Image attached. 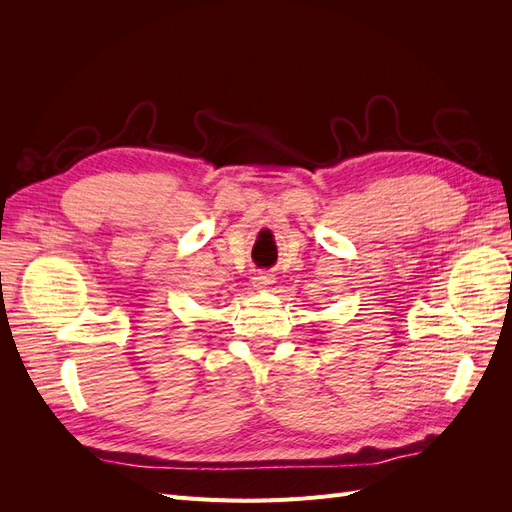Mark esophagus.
<instances>
[{"mask_svg": "<svg viewBox=\"0 0 512 512\" xmlns=\"http://www.w3.org/2000/svg\"><path fill=\"white\" fill-rule=\"evenodd\" d=\"M252 284H254V288H258V290H269V288L275 284V277H273L271 273H267V271H260V273H256V275L252 277Z\"/></svg>", "mask_w": 512, "mask_h": 512, "instance_id": "esophagus-1", "label": "esophagus"}]
</instances>
